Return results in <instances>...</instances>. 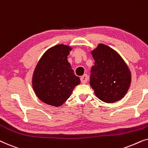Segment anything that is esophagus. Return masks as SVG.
I'll use <instances>...</instances> for the list:
<instances>
[{
    "mask_svg": "<svg viewBox=\"0 0 148 148\" xmlns=\"http://www.w3.org/2000/svg\"><path fill=\"white\" fill-rule=\"evenodd\" d=\"M88 80V77H87V75L86 74H84L82 76H81V78H80V81L82 84H85L86 82H87Z\"/></svg>",
    "mask_w": 148,
    "mask_h": 148,
    "instance_id": "1",
    "label": "esophagus"
}]
</instances>
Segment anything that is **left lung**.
Returning <instances> with one entry per match:
<instances>
[{
	"mask_svg": "<svg viewBox=\"0 0 148 148\" xmlns=\"http://www.w3.org/2000/svg\"><path fill=\"white\" fill-rule=\"evenodd\" d=\"M95 66L90 85L96 97L105 103L116 102L125 97L131 83V70L120 54L100 43L91 51Z\"/></svg>",
	"mask_w": 148,
	"mask_h": 148,
	"instance_id": "obj_1",
	"label": "left lung"
}]
</instances>
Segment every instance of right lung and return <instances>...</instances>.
Listing matches in <instances>:
<instances>
[{
    "mask_svg": "<svg viewBox=\"0 0 148 148\" xmlns=\"http://www.w3.org/2000/svg\"><path fill=\"white\" fill-rule=\"evenodd\" d=\"M72 47L57 45L45 51L35 67L32 78L34 93L47 105L60 107L70 97L80 78L74 74L68 56Z\"/></svg>",
    "mask_w": 148,
    "mask_h": 148,
    "instance_id": "obj_1",
    "label": "right lung"
}]
</instances>
